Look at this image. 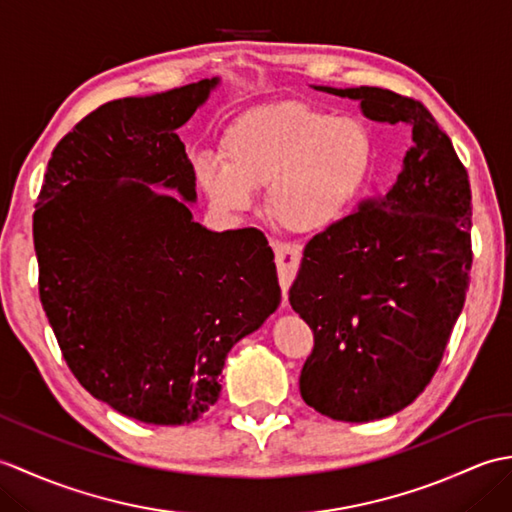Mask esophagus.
Returning <instances> with one entry per match:
<instances>
[{
    "instance_id": "34e87169",
    "label": "esophagus",
    "mask_w": 512,
    "mask_h": 512,
    "mask_svg": "<svg viewBox=\"0 0 512 512\" xmlns=\"http://www.w3.org/2000/svg\"><path fill=\"white\" fill-rule=\"evenodd\" d=\"M270 246L275 250V262H277V273H279V286L286 292L295 279L297 270H299V262H301V248L297 244H284V242H275L270 239Z\"/></svg>"
}]
</instances>
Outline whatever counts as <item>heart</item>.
<instances>
[{"instance_id":"heart-1","label":"heart","mask_w":512,"mask_h":512,"mask_svg":"<svg viewBox=\"0 0 512 512\" xmlns=\"http://www.w3.org/2000/svg\"><path fill=\"white\" fill-rule=\"evenodd\" d=\"M224 160L195 158L206 198L226 213L248 211L268 189V211L290 233H323L361 200L374 162V136L356 116L306 103L250 110L228 125Z\"/></svg>"}]
</instances>
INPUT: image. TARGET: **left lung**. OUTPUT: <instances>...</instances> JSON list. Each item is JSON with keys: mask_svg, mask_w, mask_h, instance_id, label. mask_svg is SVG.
Masks as SVG:
<instances>
[{"mask_svg": "<svg viewBox=\"0 0 512 512\" xmlns=\"http://www.w3.org/2000/svg\"><path fill=\"white\" fill-rule=\"evenodd\" d=\"M312 88L411 132L398 178L310 239L290 288L292 310L314 332L299 378L303 400L332 420H380L429 385L464 308L473 262L469 176L422 103L367 85Z\"/></svg>", "mask_w": 512, "mask_h": 512, "instance_id": "8db88e82", "label": "left lung"}]
</instances>
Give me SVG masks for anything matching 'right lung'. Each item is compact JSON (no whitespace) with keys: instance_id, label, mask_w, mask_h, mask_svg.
Wrapping results in <instances>:
<instances>
[{"instance_id":"right-lung-1","label":"right lung","mask_w":512,"mask_h":512,"mask_svg":"<svg viewBox=\"0 0 512 512\" xmlns=\"http://www.w3.org/2000/svg\"><path fill=\"white\" fill-rule=\"evenodd\" d=\"M217 85L85 116L52 151L32 224L39 297L65 363L94 398L147 424L202 418L231 347L281 301L264 233L193 220L195 171L176 132Z\"/></svg>"}]
</instances>
